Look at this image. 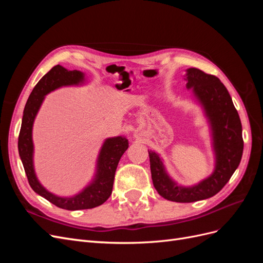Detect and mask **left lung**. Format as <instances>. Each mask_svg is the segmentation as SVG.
<instances>
[{
  "label": "left lung",
  "instance_id": "8db88e82",
  "mask_svg": "<svg viewBox=\"0 0 263 263\" xmlns=\"http://www.w3.org/2000/svg\"><path fill=\"white\" fill-rule=\"evenodd\" d=\"M184 80L210 127L214 169L198 183L181 185L170 177L160 155L148 150L155 189L165 200L178 203L196 202L217 194L239 165L243 150L241 122L225 85L217 77L196 68L185 70Z\"/></svg>",
  "mask_w": 263,
  "mask_h": 263
}]
</instances>
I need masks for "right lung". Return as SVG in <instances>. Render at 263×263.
<instances>
[{
  "label": "right lung",
  "instance_id": "1",
  "mask_svg": "<svg viewBox=\"0 0 263 263\" xmlns=\"http://www.w3.org/2000/svg\"><path fill=\"white\" fill-rule=\"evenodd\" d=\"M85 83L86 77L81 71H70L60 65L54 66L31 91L24 108L18 136V154L29 185L38 195L58 208L68 211L93 209L107 200L112 194L117 164L129 146L128 139L125 136L106 138L99 151L93 178L74 195L60 196L53 194L38 180L34 165L33 126L46 95L62 86H81Z\"/></svg>",
  "mask_w": 263,
  "mask_h": 263
}]
</instances>
